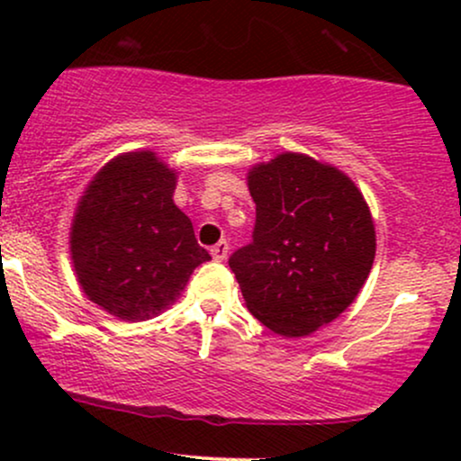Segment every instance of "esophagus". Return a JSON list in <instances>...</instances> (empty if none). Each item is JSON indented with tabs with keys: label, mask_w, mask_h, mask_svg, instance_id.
<instances>
[{
	"label": "esophagus",
	"mask_w": 461,
	"mask_h": 461,
	"mask_svg": "<svg viewBox=\"0 0 461 461\" xmlns=\"http://www.w3.org/2000/svg\"><path fill=\"white\" fill-rule=\"evenodd\" d=\"M210 253H212V258L216 262H223L227 258V253H230V245H227V240L216 242V245L210 249Z\"/></svg>",
	"instance_id": "esophagus-1"
}]
</instances>
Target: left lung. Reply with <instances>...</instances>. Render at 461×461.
Masks as SVG:
<instances>
[{
  "mask_svg": "<svg viewBox=\"0 0 461 461\" xmlns=\"http://www.w3.org/2000/svg\"><path fill=\"white\" fill-rule=\"evenodd\" d=\"M253 240L230 268L249 312L285 338L308 336L345 312L375 260V225L351 177L303 153H279L247 176Z\"/></svg>",
  "mask_w": 461,
  "mask_h": 461,
  "instance_id": "8db88e82",
  "label": "left lung"
}]
</instances>
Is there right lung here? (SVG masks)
<instances>
[{
    "label": "right lung",
    "instance_id": "obj_1",
    "mask_svg": "<svg viewBox=\"0 0 461 461\" xmlns=\"http://www.w3.org/2000/svg\"><path fill=\"white\" fill-rule=\"evenodd\" d=\"M177 176L153 151L110 160L79 199L71 260L84 294L121 321L139 322L176 303L210 253L173 203Z\"/></svg>",
    "mask_w": 461,
    "mask_h": 461
}]
</instances>
